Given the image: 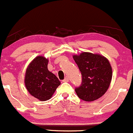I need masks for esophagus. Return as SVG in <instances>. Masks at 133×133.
<instances>
[{"label":"esophagus","instance_id":"esophagus-1","mask_svg":"<svg viewBox=\"0 0 133 133\" xmlns=\"http://www.w3.org/2000/svg\"><path fill=\"white\" fill-rule=\"evenodd\" d=\"M63 81L64 82H68L69 81V78H68V77H65V79L63 80Z\"/></svg>","mask_w":133,"mask_h":133}]
</instances>
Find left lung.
<instances>
[{"label":"left lung","mask_w":133,"mask_h":133,"mask_svg":"<svg viewBox=\"0 0 133 133\" xmlns=\"http://www.w3.org/2000/svg\"><path fill=\"white\" fill-rule=\"evenodd\" d=\"M82 75V83L75 89L79 98L92 102L106 93L112 78V69L108 59L104 56L82 52L73 56Z\"/></svg>","instance_id":"1"}]
</instances>
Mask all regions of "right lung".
<instances>
[{"label":"right lung","mask_w":133,"mask_h":133,"mask_svg":"<svg viewBox=\"0 0 133 133\" xmlns=\"http://www.w3.org/2000/svg\"><path fill=\"white\" fill-rule=\"evenodd\" d=\"M48 59L38 56L27 68L24 83L27 91L41 101L49 100L52 96L60 81L48 69Z\"/></svg>","instance_id":"add662e5"}]
</instances>
